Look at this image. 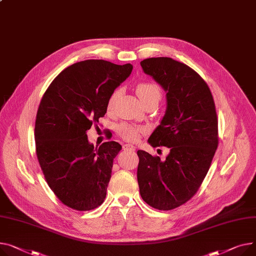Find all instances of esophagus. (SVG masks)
Listing matches in <instances>:
<instances>
[{
    "instance_id": "1",
    "label": "esophagus",
    "mask_w": 256,
    "mask_h": 256,
    "mask_svg": "<svg viewBox=\"0 0 256 256\" xmlns=\"http://www.w3.org/2000/svg\"><path fill=\"white\" fill-rule=\"evenodd\" d=\"M122 149H124V151L134 152V151L136 150V147H134V146H132V145H130V144H124V145L122 146Z\"/></svg>"
}]
</instances>
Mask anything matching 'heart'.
<instances>
[{
  "instance_id": "obj_1",
  "label": "heart",
  "mask_w": 256,
  "mask_h": 256,
  "mask_svg": "<svg viewBox=\"0 0 256 256\" xmlns=\"http://www.w3.org/2000/svg\"><path fill=\"white\" fill-rule=\"evenodd\" d=\"M136 92H137L138 96L142 100V103L144 105H147L149 103H153V102H158L160 98L162 92L160 88H158V85L153 83V82H140L137 84L136 86ZM119 92L120 90H115L112 94L110 96L108 103H107V109L108 111H111L114 107L115 102L119 96ZM117 134L122 137L126 141H136L138 140L140 137V134L145 132V128L141 126H136L132 124H122L117 126Z\"/></svg>"
}]
</instances>
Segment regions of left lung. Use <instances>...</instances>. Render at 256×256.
I'll return each mask as SVG.
<instances>
[{"label":"left lung","mask_w":256,"mask_h":256,"mask_svg":"<svg viewBox=\"0 0 256 256\" xmlns=\"http://www.w3.org/2000/svg\"><path fill=\"white\" fill-rule=\"evenodd\" d=\"M140 64L166 92L164 116L148 142L170 153L160 160L138 150L137 178L143 200L168 211L190 200L205 179L218 146L217 114L208 84L188 66L171 58Z\"/></svg>","instance_id":"obj_1"}]
</instances>
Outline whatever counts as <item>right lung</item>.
Here are the masks:
<instances>
[{
    "label": "right lung",
    "mask_w": 256,
    "mask_h": 256,
    "mask_svg": "<svg viewBox=\"0 0 256 256\" xmlns=\"http://www.w3.org/2000/svg\"><path fill=\"white\" fill-rule=\"evenodd\" d=\"M132 70L130 64L79 62L62 71L41 100L35 124L37 158L50 190L74 210L96 209L106 198L122 145L109 141L94 147L86 132L105 115L110 96Z\"/></svg>",
    "instance_id": "1"
}]
</instances>
